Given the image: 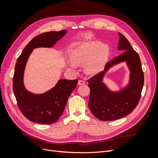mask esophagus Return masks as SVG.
Returning a JSON list of instances; mask_svg holds the SVG:
<instances>
[{"instance_id": "esophagus-1", "label": "esophagus", "mask_w": 158, "mask_h": 158, "mask_svg": "<svg viewBox=\"0 0 158 158\" xmlns=\"http://www.w3.org/2000/svg\"><path fill=\"white\" fill-rule=\"evenodd\" d=\"M78 84L79 85H84V84H85V82H84V80H78Z\"/></svg>"}]
</instances>
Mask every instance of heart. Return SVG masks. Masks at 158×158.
<instances>
[{"instance_id": "heart-1", "label": "heart", "mask_w": 158, "mask_h": 158, "mask_svg": "<svg viewBox=\"0 0 158 158\" xmlns=\"http://www.w3.org/2000/svg\"><path fill=\"white\" fill-rule=\"evenodd\" d=\"M109 49L99 41H89L74 49L70 65L75 69L77 64H84V70L88 74H95L101 70L107 60Z\"/></svg>"}]
</instances>
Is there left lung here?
Here are the masks:
<instances>
[{"label": "left lung", "instance_id": "obj_1", "mask_svg": "<svg viewBox=\"0 0 158 158\" xmlns=\"http://www.w3.org/2000/svg\"><path fill=\"white\" fill-rule=\"evenodd\" d=\"M118 35V50L123 51V53L110 60L103 71L88 80L90 89L89 108L95 117L103 121L117 120L130 114L140 101L144 85L139 55L125 36L120 33ZM125 61L131 72L129 84L118 92H112L102 82L104 75L113 65Z\"/></svg>", "mask_w": 158, "mask_h": 158}]
</instances>
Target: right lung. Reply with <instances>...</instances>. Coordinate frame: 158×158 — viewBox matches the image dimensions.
I'll list each match as a JSON object with an SVG mask.
<instances>
[{"instance_id":"1","label":"right lung","mask_w":158,"mask_h":158,"mask_svg":"<svg viewBox=\"0 0 158 158\" xmlns=\"http://www.w3.org/2000/svg\"><path fill=\"white\" fill-rule=\"evenodd\" d=\"M66 30L45 32L30 41L18 57L13 76V91L18 106L28 120L40 124H52L63 113L66 102L76 88L78 80H59L56 85L44 94H35L23 84V74L28 58L33 49L52 47L60 40Z\"/></svg>"}]
</instances>
